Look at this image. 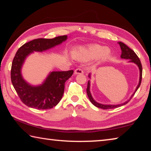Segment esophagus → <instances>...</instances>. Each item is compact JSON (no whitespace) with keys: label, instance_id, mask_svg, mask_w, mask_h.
Masks as SVG:
<instances>
[{"label":"esophagus","instance_id":"obj_1","mask_svg":"<svg viewBox=\"0 0 151 151\" xmlns=\"http://www.w3.org/2000/svg\"><path fill=\"white\" fill-rule=\"evenodd\" d=\"M84 72L83 70L81 69V68H76L75 70V75H78V74H83Z\"/></svg>","mask_w":151,"mask_h":151}]
</instances>
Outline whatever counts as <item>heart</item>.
Returning <instances> with one entry per match:
<instances>
[{"label":"heart","mask_w":151,"mask_h":151,"mask_svg":"<svg viewBox=\"0 0 151 151\" xmlns=\"http://www.w3.org/2000/svg\"><path fill=\"white\" fill-rule=\"evenodd\" d=\"M111 55V50L108 48L100 45H91L87 47H79L75 50L73 56L79 60L86 61L96 58L103 60Z\"/></svg>","instance_id":"obj_1"}]
</instances>
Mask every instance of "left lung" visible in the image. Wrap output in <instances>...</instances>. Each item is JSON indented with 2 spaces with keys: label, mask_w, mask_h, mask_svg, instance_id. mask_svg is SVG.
Masks as SVG:
<instances>
[{
  "label": "left lung",
  "mask_w": 151,
  "mask_h": 151,
  "mask_svg": "<svg viewBox=\"0 0 151 151\" xmlns=\"http://www.w3.org/2000/svg\"><path fill=\"white\" fill-rule=\"evenodd\" d=\"M118 44L120 45L121 47V58H123V59H127L129 60V63H132L137 65L138 67H139V72H140V76H139V84L137 86L136 89H135L134 92L133 94H132L131 96L130 97V99L129 100H127V101H125L124 103H121V104H101L99 103L98 102H96L94 99H93V97L92 96V94L90 91V88H91V81H88V85H87V88H86V93H87V95L88 96V99L92 103V104H93L96 107L100 109H115L117 108V107L123 106L124 104H127L129 103V101L132 99V97L134 96V94L136 93L137 91L138 90V88H139V86L140 85V83H141V80H142V65H141V63H140V59L138 57V56L136 55L133 50L131 49L128 46H127L125 44H124L123 42H119ZM88 77L91 78V74L88 75Z\"/></svg>",
  "instance_id": "8db88e82"
}]
</instances>
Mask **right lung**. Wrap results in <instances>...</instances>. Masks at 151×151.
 Listing matches in <instances>:
<instances>
[{
    "instance_id": "1",
    "label": "right lung",
    "mask_w": 151,
    "mask_h": 151,
    "mask_svg": "<svg viewBox=\"0 0 151 151\" xmlns=\"http://www.w3.org/2000/svg\"><path fill=\"white\" fill-rule=\"evenodd\" d=\"M68 39L66 35L54 39H37L25 43L19 48L12 60L11 81L22 103L30 108L49 109L57 105L62 99L65 82L73 74V70L52 71L39 85H32L22 75L25 60L34 52H44L62 44Z\"/></svg>"
}]
</instances>
